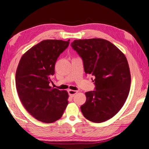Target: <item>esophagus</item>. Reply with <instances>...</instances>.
Returning a JSON list of instances; mask_svg holds the SVG:
<instances>
[{"instance_id": "34e87169", "label": "esophagus", "mask_w": 149, "mask_h": 149, "mask_svg": "<svg viewBox=\"0 0 149 149\" xmlns=\"http://www.w3.org/2000/svg\"><path fill=\"white\" fill-rule=\"evenodd\" d=\"M78 93L77 91H74V90H71V89L68 90V94H69L70 96L71 97H74V96L75 94H76V93Z\"/></svg>"}]
</instances>
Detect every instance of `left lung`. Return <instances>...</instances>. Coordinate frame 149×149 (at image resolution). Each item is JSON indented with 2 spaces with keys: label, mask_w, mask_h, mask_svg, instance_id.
<instances>
[{
  "label": "left lung",
  "mask_w": 149,
  "mask_h": 149,
  "mask_svg": "<svg viewBox=\"0 0 149 149\" xmlns=\"http://www.w3.org/2000/svg\"><path fill=\"white\" fill-rule=\"evenodd\" d=\"M71 46L83 60L85 73L94 77L95 90L85 93L86 101L81 106L83 116L96 123L112 118L124 104L130 91L126 57L114 44L101 38L75 40Z\"/></svg>",
  "instance_id": "obj_1"
}]
</instances>
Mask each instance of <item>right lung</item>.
Instances as JSON below:
<instances>
[{
	"instance_id": "add662e5",
	"label": "right lung",
	"mask_w": 149,
	"mask_h": 149,
	"mask_svg": "<svg viewBox=\"0 0 149 149\" xmlns=\"http://www.w3.org/2000/svg\"><path fill=\"white\" fill-rule=\"evenodd\" d=\"M70 40H45L31 47L22 56L15 83L20 100L29 113L45 123L61 118L68 104V94L52 88L55 65Z\"/></svg>"
}]
</instances>
